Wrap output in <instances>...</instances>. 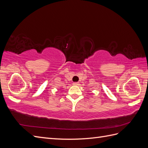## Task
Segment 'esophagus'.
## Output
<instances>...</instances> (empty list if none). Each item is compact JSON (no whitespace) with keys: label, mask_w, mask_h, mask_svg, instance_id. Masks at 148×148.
<instances>
[{"label":"esophagus","mask_w":148,"mask_h":148,"mask_svg":"<svg viewBox=\"0 0 148 148\" xmlns=\"http://www.w3.org/2000/svg\"><path fill=\"white\" fill-rule=\"evenodd\" d=\"M79 83L78 82H75V83H73V84L74 85H78Z\"/></svg>","instance_id":"34e87169"}]
</instances>
